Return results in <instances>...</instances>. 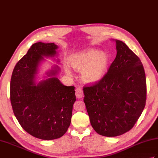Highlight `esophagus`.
I'll return each mask as SVG.
<instances>
[{
  "label": "esophagus",
  "mask_w": 158,
  "mask_h": 158,
  "mask_svg": "<svg viewBox=\"0 0 158 158\" xmlns=\"http://www.w3.org/2000/svg\"><path fill=\"white\" fill-rule=\"evenodd\" d=\"M75 96L77 98H81L83 96V90L81 87H77L75 90Z\"/></svg>",
  "instance_id": "obj_1"
}]
</instances>
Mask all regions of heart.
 I'll return each instance as SVG.
<instances>
[{
    "instance_id": "b5f03b06",
    "label": "heart",
    "mask_w": 158,
    "mask_h": 158,
    "mask_svg": "<svg viewBox=\"0 0 158 158\" xmlns=\"http://www.w3.org/2000/svg\"><path fill=\"white\" fill-rule=\"evenodd\" d=\"M109 62L108 55L96 49H89L72 55L70 64L76 71H82V79L87 83L98 81L104 76ZM67 72L69 71L67 69Z\"/></svg>"
}]
</instances>
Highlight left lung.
Returning a JSON list of instances; mask_svg holds the SVG:
<instances>
[{"label": "left lung", "mask_w": 158, "mask_h": 158, "mask_svg": "<svg viewBox=\"0 0 158 158\" xmlns=\"http://www.w3.org/2000/svg\"><path fill=\"white\" fill-rule=\"evenodd\" d=\"M117 54L99 81L83 87L84 102L94 129L105 137L130 131L146 103V77L143 64L123 42L116 40Z\"/></svg>", "instance_id": "8db88e82"}]
</instances>
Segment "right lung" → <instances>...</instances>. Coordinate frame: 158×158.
Returning a JSON list of instances; mask_svg holds the SVG:
<instances>
[{
  "instance_id": "obj_1",
  "label": "right lung",
  "mask_w": 158,
  "mask_h": 158,
  "mask_svg": "<svg viewBox=\"0 0 158 158\" xmlns=\"http://www.w3.org/2000/svg\"><path fill=\"white\" fill-rule=\"evenodd\" d=\"M57 48L54 43L34 44L16 64L10 79L15 116L27 133L43 140L60 138L67 131L76 100L75 87L62 85L56 77L35 83L39 62L43 56H55ZM58 70L48 75H56Z\"/></svg>"
}]
</instances>
